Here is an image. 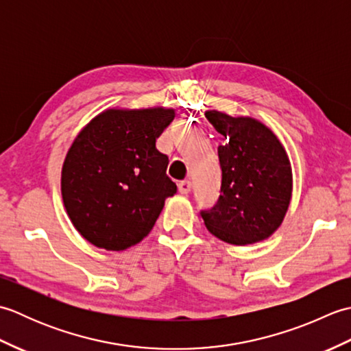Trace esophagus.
I'll return each mask as SVG.
<instances>
[{
  "mask_svg": "<svg viewBox=\"0 0 351 351\" xmlns=\"http://www.w3.org/2000/svg\"><path fill=\"white\" fill-rule=\"evenodd\" d=\"M178 190H180L181 195H189V193L191 191V181H189V180L181 181L180 184H178Z\"/></svg>",
  "mask_w": 351,
  "mask_h": 351,
  "instance_id": "1",
  "label": "esophagus"
}]
</instances>
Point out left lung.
I'll return each mask as SVG.
<instances>
[{
  "label": "left lung",
  "mask_w": 351,
  "mask_h": 351,
  "mask_svg": "<svg viewBox=\"0 0 351 351\" xmlns=\"http://www.w3.org/2000/svg\"><path fill=\"white\" fill-rule=\"evenodd\" d=\"M223 137L219 146L221 195L200 215L220 240L245 245L270 237L285 217L293 175L285 149L265 125L252 117L206 111Z\"/></svg>",
  "instance_id": "left-lung-1"
}]
</instances>
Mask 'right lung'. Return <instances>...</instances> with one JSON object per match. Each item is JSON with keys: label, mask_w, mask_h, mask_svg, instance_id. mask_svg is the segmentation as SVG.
<instances>
[{"label": "right lung", "mask_w": 351, "mask_h": 351, "mask_svg": "<svg viewBox=\"0 0 351 351\" xmlns=\"http://www.w3.org/2000/svg\"><path fill=\"white\" fill-rule=\"evenodd\" d=\"M175 117L171 108L107 110L81 131L62 170L66 211L96 247L125 250L151 232L176 193L169 156L155 143Z\"/></svg>", "instance_id": "obj_1"}]
</instances>
